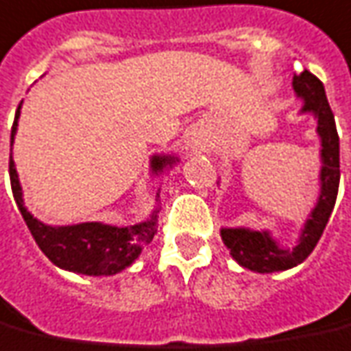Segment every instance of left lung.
Segmentation results:
<instances>
[{
	"mask_svg": "<svg viewBox=\"0 0 351 351\" xmlns=\"http://www.w3.org/2000/svg\"><path fill=\"white\" fill-rule=\"evenodd\" d=\"M292 87L301 98V113L316 117V132L320 137V195L311 210L307 221L301 228L300 240L294 247H281L279 241L268 230H251L245 227L221 228V240L241 268L256 274L285 271L305 261L320 240L329 215L333 212L339 182H341V162H339V134L335 126L333 111L329 108L324 83L307 69L294 74Z\"/></svg>",
	"mask_w": 351,
	"mask_h": 351,
	"instance_id": "obj_1",
	"label": "left lung"
}]
</instances>
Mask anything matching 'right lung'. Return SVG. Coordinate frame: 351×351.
<instances>
[{"mask_svg":"<svg viewBox=\"0 0 351 351\" xmlns=\"http://www.w3.org/2000/svg\"><path fill=\"white\" fill-rule=\"evenodd\" d=\"M22 104L18 106L14 124L10 130V152L18 130ZM178 162L173 154H156L150 158V171L152 175H162L163 171L171 169ZM10 188L12 195L22 214L23 221L31 230L44 255L48 256L57 268L74 271L82 275H115L132 266L136 258L141 255L143 247L152 241L156 234V217L158 208L145 219L130 227H115L100 221L77 223V225H61L51 227L33 217L29 210L23 204V193L20 180H18L14 160L10 154L9 162Z\"/></svg>","mask_w":351,"mask_h":351,"instance_id":"right-lung-1","label":"right lung"}]
</instances>
